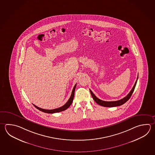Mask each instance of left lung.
<instances>
[{
  "instance_id": "left-lung-1",
  "label": "left lung",
  "mask_w": 155,
  "mask_h": 155,
  "mask_svg": "<svg viewBox=\"0 0 155 155\" xmlns=\"http://www.w3.org/2000/svg\"><path fill=\"white\" fill-rule=\"evenodd\" d=\"M137 79H138V76H137V79L136 82L135 83L134 85L133 86V88L131 89V91L129 92V93L124 97V98H123L122 99L120 100H117V101H103L99 99V98H97L94 94L92 92V91L90 90V92H91V97L93 98L94 100L97 102V104H99V105L102 106L104 107H116V106H120L124 104L125 102H127L128 100L130 97H131L132 94L133 93V91H134L135 86L137 84Z\"/></svg>"
}]
</instances>
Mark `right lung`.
Masks as SVG:
<instances>
[{"label": "right lung", "mask_w": 155, "mask_h": 155, "mask_svg": "<svg viewBox=\"0 0 155 155\" xmlns=\"http://www.w3.org/2000/svg\"><path fill=\"white\" fill-rule=\"evenodd\" d=\"M76 85L77 84H75L74 88L73 89V91H72V94H71V95L70 97L69 100H68L67 101L64 105L62 106L61 107H59V108H55V109H53V110H45V109H43V108H40V107H38L37 106L33 104V105L35 106V108H37L39 110H40L41 111H42L43 112L45 113H48V114H54V113H57V112H61V111H64L66 110V109L68 108L70 106L72 102H73V98H74V91H75V89H76Z\"/></svg>", "instance_id": "right-lung-1"}]
</instances>
